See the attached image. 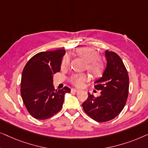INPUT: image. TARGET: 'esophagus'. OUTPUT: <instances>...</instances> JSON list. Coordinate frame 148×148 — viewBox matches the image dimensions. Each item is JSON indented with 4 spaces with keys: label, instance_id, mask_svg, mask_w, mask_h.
Masks as SVG:
<instances>
[{
    "label": "esophagus",
    "instance_id": "34e87169",
    "mask_svg": "<svg viewBox=\"0 0 148 148\" xmlns=\"http://www.w3.org/2000/svg\"><path fill=\"white\" fill-rule=\"evenodd\" d=\"M71 92H80V90H76V89H75V88H72L71 90Z\"/></svg>",
    "mask_w": 148,
    "mask_h": 148
}]
</instances>
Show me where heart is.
<instances>
[{
  "instance_id": "1",
  "label": "heart",
  "mask_w": 148,
  "mask_h": 148,
  "mask_svg": "<svg viewBox=\"0 0 148 148\" xmlns=\"http://www.w3.org/2000/svg\"><path fill=\"white\" fill-rule=\"evenodd\" d=\"M76 53L85 62H86V68L88 71L95 76H99L102 74L104 70V64L99 58V53L95 49L88 47H83L77 49ZM69 64V56H66L62 60V67H68ZM88 80L89 77L86 74H74L70 77L69 82L74 86L80 88L83 86L84 82H87Z\"/></svg>"
}]
</instances>
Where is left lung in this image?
<instances>
[{
    "instance_id": "8db88e82",
    "label": "left lung",
    "mask_w": 148,
    "mask_h": 148,
    "mask_svg": "<svg viewBox=\"0 0 148 148\" xmlns=\"http://www.w3.org/2000/svg\"><path fill=\"white\" fill-rule=\"evenodd\" d=\"M107 66L103 76L95 81V88L101 96L88 93L82 103L85 113L97 122H106L119 114L125 105L129 94V76L121 58L114 51H105Z\"/></svg>"
}]
</instances>
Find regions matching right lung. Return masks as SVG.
<instances>
[{
	"mask_svg": "<svg viewBox=\"0 0 148 148\" xmlns=\"http://www.w3.org/2000/svg\"><path fill=\"white\" fill-rule=\"evenodd\" d=\"M65 49L42 51L33 56L22 72L21 94L26 109L37 119L51 117L61 110L68 87L55 90L53 76L60 71Z\"/></svg>",
	"mask_w": 148,
	"mask_h": 148,
	"instance_id": "1",
	"label": "right lung"
}]
</instances>
